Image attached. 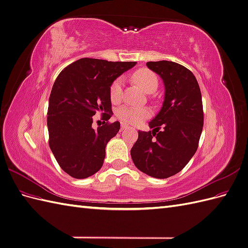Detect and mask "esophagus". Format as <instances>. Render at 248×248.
<instances>
[{
	"instance_id": "1",
	"label": "esophagus",
	"mask_w": 248,
	"mask_h": 248,
	"mask_svg": "<svg viewBox=\"0 0 248 248\" xmlns=\"http://www.w3.org/2000/svg\"><path fill=\"white\" fill-rule=\"evenodd\" d=\"M126 128H127V125H126V124H124V123H122V124H121V131L125 130Z\"/></svg>"
}]
</instances>
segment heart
Here are the masks:
<instances>
[{
    "label": "heart",
    "mask_w": 248,
    "mask_h": 248,
    "mask_svg": "<svg viewBox=\"0 0 248 248\" xmlns=\"http://www.w3.org/2000/svg\"><path fill=\"white\" fill-rule=\"evenodd\" d=\"M133 80L147 93L154 92L158 86V78H157L156 74L146 68L139 69L134 72ZM122 87V78H117L111 82L109 87V96L112 101H117L121 98ZM116 116L126 124H139L151 116V111L146 108H132L125 106L116 111Z\"/></svg>",
    "instance_id": "b5f03b06"
}]
</instances>
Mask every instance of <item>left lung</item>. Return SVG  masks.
<instances>
[{"label": "left lung", "instance_id": "8db88e82", "mask_svg": "<svg viewBox=\"0 0 248 248\" xmlns=\"http://www.w3.org/2000/svg\"><path fill=\"white\" fill-rule=\"evenodd\" d=\"M148 68L162 78L166 94L160 111L139 131L131 158L145 174L164 179L182 170L199 147L204 125L199 82L186 67L170 61L148 62Z\"/></svg>", "mask_w": 248, "mask_h": 248}]
</instances>
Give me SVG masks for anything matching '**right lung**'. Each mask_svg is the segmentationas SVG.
<instances>
[{
  "label": "right lung",
  "instance_id": "add662e5",
  "mask_svg": "<svg viewBox=\"0 0 248 248\" xmlns=\"http://www.w3.org/2000/svg\"><path fill=\"white\" fill-rule=\"evenodd\" d=\"M136 64L82 58L60 72L48 101V144L69 176L85 179L101 169L107 144L120 129L118 121L108 122L112 114L109 87ZM96 113L104 123L94 129Z\"/></svg>",
  "mask_w": 248,
  "mask_h": 248
}]
</instances>
